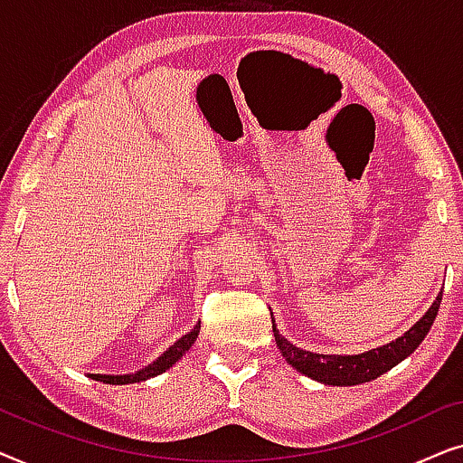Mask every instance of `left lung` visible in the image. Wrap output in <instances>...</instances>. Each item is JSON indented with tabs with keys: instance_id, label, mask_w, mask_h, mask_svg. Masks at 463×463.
Instances as JSON below:
<instances>
[{
	"instance_id": "left-lung-1",
	"label": "left lung",
	"mask_w": 463,
	"mask_h": 463,
	"mask_svg": "<svg viewBox=\"0 0 463 463\" xmlns=\"http://www.w3.org/2000/svg\"><path fill=\"white\" fill-rule=\"evenodd\" d=\"M440 299L442 293L436 297L432 307L423 314V318L420 322H415L402 337H398L388 345L375 347V350L354 354V356L306 352L301 350V347L290 344V341H287L280 333H278L274 318H271V328H274L278 350H280L282 356L287 358L288 364H293V369L326 385H358L388 373L392 366H396L401 360H404L409 354H413L417 347H420L423 337H426L430 328H432L436 314H439Z\"/></svg>"
}]
</instances>
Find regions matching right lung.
<instances>
[{
	"label": "right lung",
	"instance_id": "1",
	"mask_svg": "<svg viewBox=\"0 0 463 463\" xmlns=\"http://www.w3.org/2000/svg\"><path fill=\"white\" fill-rule=\"evenodd\" d=\"M198 333H200V322L187 335H183V337L176 341L175 345H170L168 350L164 352L160 358L154 360V363L147 364L141 371L130 373V375H90V377L97 379V382L111 383V385H124V383L145 382V379H151V377L160 375V373H164V371H168L170 366L176 363V360H181L183 356H185V352L194 345V341L198 339Z\"/></svg>",
	"mask_w": 463,
	"mask_h": 463
}]
</instances>
